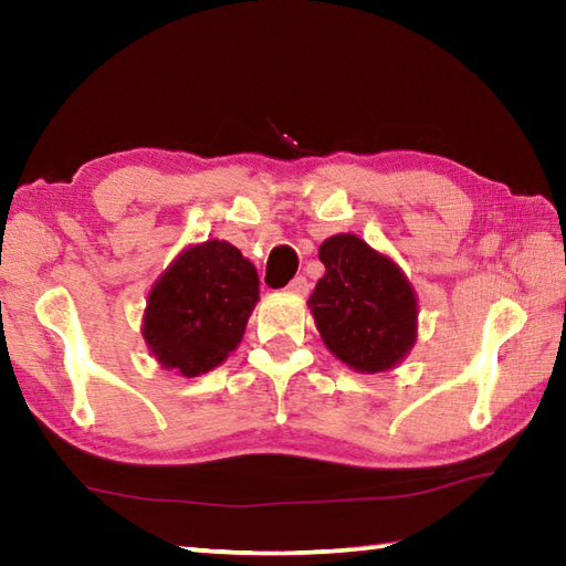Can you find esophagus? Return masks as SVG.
<instances>
[{
	"instance_id": "1",
	"label": "esophagus",
	"mask_w": 566,
	"mask_h": 566,
	"mask_svg": "<svg viewBox=\"0 0 566 566\" xmlns=\"http://www.w3.org/2000/svg\"><path fill=\"white\" fill-rule=\"evenodd\" d=\"M286 292H292L296 296H304L306 292H310V282H306L304 276H294V280L286 284Z\"/></svg>"
}]
</instances>
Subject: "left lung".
I'll return each instance as SVG.
<instances>
[{
  "mask_svg": "<svg viewBox=\"0 0 566 566\" xmlns=\"http://www.w3.org/2000/svg\"><path fill=\"white\" fill-rule=\"evenodd\" d=\"M324 276L310 296L322 342L361 375L389 371L417 342V292L395 260L357 234H334L319 247Z\"/></svg>",
  "mask_w": 566,
  "mask_h": 566,
  "instance_id": "1",
  "label": "left lung"
}]
</instances>
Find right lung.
Instances as JSON below:
<instances>
[{
    "label": "right lung",
    "mask_w": 566,
    "mask_h": 566,
    "mask_svg": "<svg viewBox=\"0 0 566 566\" xmlns=\"http://www.w3.org/2000/svg\"><path fill=\"white\" fill-rule=\"evenodd\" d=\"M256 302L254 264L224 239H207L181 249L151 284L142 337L159 367L207 375L239 347Z\"/></svg>",
    "instance_id": "right-lung-1"
}]
</instances>
